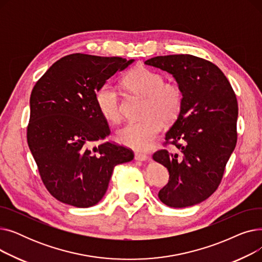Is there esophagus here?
Returning a JSON list of instances; mask_svg holds the SVG:
<instances>
[{
    "label": "esophagus",
    "mask_w": 262,
    "mask_h": 262,
    "mask_svg": "<svg viewBox=\"0 0 262 262\" xmlns=\"http://www.w3.org/2000/svg\"><path fill=\"white\" fill-rule=\"evenodd\" d=\"M135 159L138 161H146V160H148V156L145 154H141V153H136Z\"/></svg>",
    "instance_id": "1"
}]
</instances>
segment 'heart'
<instances>
[{
    "label": "heart",
    "instance_id": "1",
    "mask_svg": "<svg viewBox=\"0 0 262 262\" xmlns=\"http://www.w3.org/2000/svg\"><path fill=\"white\" fill-rule=\"evenodd\" d=\"M123 85L130 92L144 96L140 121L126 123L118 133L120 143L138 152L152 146L162 129L163 122L172 123L180 117L184 105V91L173 81H164L161 73L138 66L123 78ZM95 103L100 114L109 122L121 119V103L117 89L105 82L95 92Z\"/></svg>",
    "mask_w": 262,
    "mask_h": 262
}]
</instances>
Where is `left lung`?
<instances>
[{
    "mask_svg": "<svg viewBox=\"0 0 262 262\" xmlns=\"http://www.w3.org/2000/svg\"><path fill=\"white\" fill-rule=\"evenodd\" d=\"M171 73L184 91L182 113L153 155L170 181L160 201L185 208L208 199L217 189L237 144L238 102L224 73L212 62L189 54L166 55L144 62Z\"/></svg>",
    "mask_w": 262,
    "mask_h": 262,
    "instance_id": "obj_1",
    "label": "left lung"
}]
</instances>
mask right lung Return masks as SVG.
Masks as SVG:
<instances>
[{
    "instance_id": "1",
    "label": "right lung",
    "mask_w": 262,
    "mask_h": 262,
    "mask_svg": "<svg viewBox=\"0 0 262 262\" xmlns=\"http://www.w3.org/2000/svg\"><path fill=\"white\" fill-rule=\"evenodd\" d=\"M133 60L70 54L50 67L34 86L26 138L39 175L61 203L86 208L98 204L114 168L134 159L130 148L104 139L110 129L95 92Z\"/></svg>"
}]
</instances>
